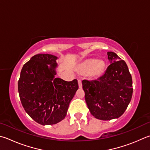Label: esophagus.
I'll use <instances>...</instances> for the list:
<instances>
[{"mask_svg": "<svg viewBox=\"0 0 150 150\" xmlns=\"http://www.w3.org/2000/svg\"><path fill=\"white\" fill-rule=\"evenodd\" d=\"M78 84H79V88H82V81L80 79H78Z\"/></svg>", "mask_w": 150, "mask_h": 150, "instance_id": "esophagus-1", "label": "esophagus"}]
</instances>
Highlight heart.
I'll return each instance as SVG.
<instances>
[{"label": "heart", "mask_w": 150, "mask_h": 150, "mask_svg": "<svg viewBox=\"0 0 150 150\" xmlns=\"http://www.w3.org/2000/svg\"><path fill=\"white\" fill-rule=\"evenodd\" d=\"M104 69V64L102 62H96L93 59L88 60L82 65L81 72L91 76H98L101 74Z\"/></svg>", "instance_id": "heart-1"}]
</instances>
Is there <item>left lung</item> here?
Masks as SVG:
<instances>
[{"instance_id": "1", "label": "left lung", "mask_w": 150, "mask_h": 150, "mask_svg": "<svg viewBox=\"0 0 150 150\" xmlns=\"http://www.w3.org/2000/svg\"><path fill=\"white\" fill-rule=\"evenodd\" d=\"M110 64L104 74L83 80L85 101L92 115L100 120L118 118L124 113L132 96V80L127 65L113 52H108Z\"/></svg>"}]
</instances>
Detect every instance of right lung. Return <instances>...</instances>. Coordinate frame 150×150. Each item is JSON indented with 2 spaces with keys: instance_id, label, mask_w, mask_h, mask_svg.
<instances>
[{
  "instance_id": "add662e5",
  "label": "right lung",
  "mask_w": 150,
  "mask_h": 150,
  "mask_svg": "<svg viewBox=\"0 0 150 150\" xmlns=\"http://www.w3.org/2000/svg\"><path fill=\"white\" fill-rule=\"evenodd\" d=\"M56 59L49 54L33 56L23 65L18 81L21 104L27 113L42 125L63 120L79 88L77 79L66 81L54 77Z\"/></svg>"
}]
</instances>
